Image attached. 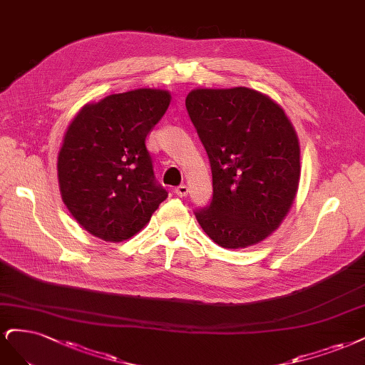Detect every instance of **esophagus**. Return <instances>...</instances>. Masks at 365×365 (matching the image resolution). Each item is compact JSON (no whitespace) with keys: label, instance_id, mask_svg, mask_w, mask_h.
I'll return each instance as SVG.
<instances>
[{"label":"esophagus","instance_id":"1","mask_svg":"<svg viewBox=\"0 0 365 365\" xmlns=\"http://www.w3.org/2000/svg\"><path fill=\"white\" fill-rule=\"evenodd\" d=\"M174 192L178 194L179 197H186V195H187V192H190V190H187V186H186V185H179V186L175 187V190H174Z\"/></svg>","mask_w":365,"mask_h":365}]
</instances>
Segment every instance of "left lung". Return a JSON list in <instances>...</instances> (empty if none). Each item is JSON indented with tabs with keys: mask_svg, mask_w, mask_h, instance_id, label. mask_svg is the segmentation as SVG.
<instances>
[{
	"mask_svg": "<svg viewBox=\"0 0 365 365\" xmlns=\"http://www.w3.org/2000/svg\"><path fill=\"white\" fill-rule=\"evenodd\" d=\"M186 110L207 153L214 195L195 212L207 237L245 249L272 235L294 203L300 145L284 109L249 88L194 89Z\"/></svg>",
	"mask_w": 365,
	"mask_h": 365,
	"instance_id": "1",
	"label": "left lung"
}]
</instances>
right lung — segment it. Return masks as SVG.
Masks as SVG:
<instances>
[{
    "label": "right lung",
    "mask_w": 365,
    "mask_h": 365,
    "mask_svg": "<svg viewBox=\"0 0 365 365\" xmlns=\"http://www.w3.org/2000/svg\"><path fill=\"white\" fill-rule=\"evenodd\" d=\"M171 101L168 91L135 89L83 106L57 158L63 203L104 241L132 238L168 197L156 182L145 138Z\"/></svg>",
    "instance_id": "add662e5"
}]
</instances>
